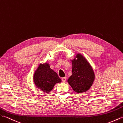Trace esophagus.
Returning <instances> with one entry per match:
<instances>
[{
	"mask_svg": "<svg viewBox=\"0 0 123 123\" xmlns=\"http://www.w3.org/2000/svg\"><path fill=\"white\" fill-rule=\"evenodd\" d=\"M66 80H67L66 77H62V82H65V81H66Z\"/></svg>",
	"mask_w": 123,
	"mask_h": 123,
	"instance_id": "1",
	"label": "esophagus"
}]
</instances>
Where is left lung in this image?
Listing matches in <instances>:
<instances>
[{
  "label": "left lung",
  "instance_id": "8db88e82",
  "mask_svg": "<svg viewBox=\"0 0 123 123\" xmlns=\"http://www.w3.org/2000/svg\"><path fill=\"white\" fill-rule=\"evenodd\" d=\"M72 62V75L67 81L77 93H82L91 88L95 80V73L86 58L78 53Z\"/></svg>",
  "mask_w": 123,
  "mask_h": 123
}]
</instances>
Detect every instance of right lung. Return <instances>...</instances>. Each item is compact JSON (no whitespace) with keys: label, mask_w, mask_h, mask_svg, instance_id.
<instances>
[{"label":"right lung","mask_w":123,"mask_h":123,"mask_svg":"<svg viewBox=\"0 0 123 123\" xmlns=\"http://www.w3.org/2000/svg\"><path fill=\"white\" fill-rule=\"evenodd\" d=\"M33 80L37 88L45 92H49L56 84L62 82L61 79L50 68L48 62L39 64L34 72Z\"/></svg>","instance_id":"add662e5"}]
</instances>
